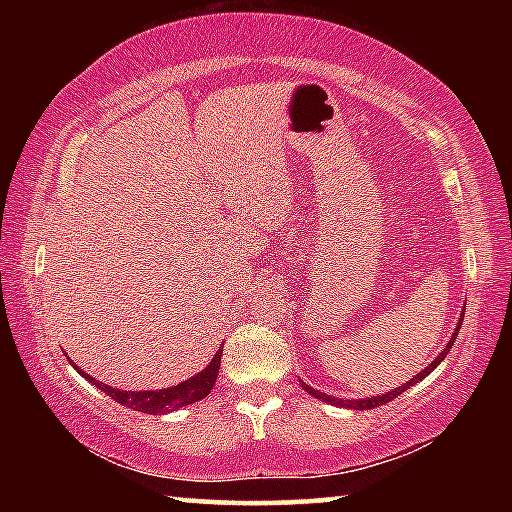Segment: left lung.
Here are the masks:
<instances>
[{"label":"left lung","mask_w":512,"mask_h":512,"mask_svg":"<svg viewBox=\"0 0 512 512\" xmlns=\"http://www.w3.org/2000/svg\"><path fill=\"white\" fill-rule=\"evenodd\" d=\"M461 323H463V318H461ZM461 323L456 325V329H454V336H452V341L447 343V348L438 354L436 359H433L427 368H424L422 372H418V375H415L411 381H406L404 386H400V388H395V391H388L386 395H377V397H368V400H336V397H332V395H327V393H320V391H316V388H311V386H307L305 381H302V386H305V391L309 393V395H314L316 400H320V402H327V404H336V406H348V409H359V411H366V409H375V406H381V404H386V402H391V400H395L397 395H402L404 391H409V386H413V384H418V381H422L424 377L429 375V372L438 366L440 361L445 359V354L452 350V345H454V341H456V334H458V329H461Z\"/></svg>","instance_id":"left-lung-1"}]
</instances>
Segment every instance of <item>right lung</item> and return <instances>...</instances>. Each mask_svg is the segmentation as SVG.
<instances>
[{
  "mask_svg": "<svg viewBox=\"0 0 512 512\" xmlns=\"http://www.w3.org/2000/svg\"><path fill=\"white\" fill-rule=\"evenodd\" d=\"M221 352L223 348L214 354V359L210 361V366L205 370L198 372L192 379L183 381V384L173 386V388H164V391H119V388H112L108 384H101L94 377H90L88 372L79 370V366H74L76 370L81 372V375L90 381V384L99 386V391H103L106 395H110L112 400L119 402L121 406H128V409H135V411H142V413H151V415H158V413H169V411H176L180 406H187V404H194L198 400H203L205 395H210L216 375H219V366H221Z\"/></svg>",
  "mask_w": 512,
  "mask_h": 512,
  "instance_id": "obj_1",
  "label": "right lung"
}]
</instances>
